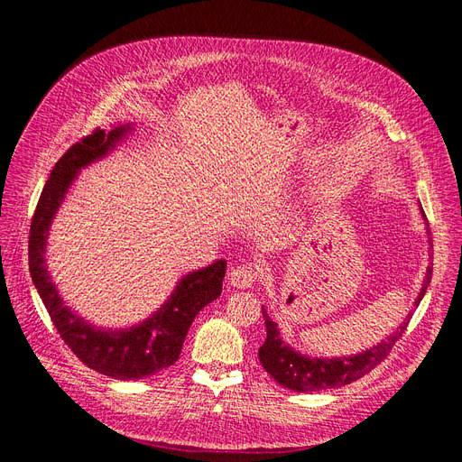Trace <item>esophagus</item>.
<instances>
[{"label":"esophagus","instance_id":"34e87169","mask_svg":"<svg viewBox=\"0 0 462 462\" xmlns=\"http://www.w3.org/2000/svg\"><path fill=\"white\" fill-rule=\"evenodd\" d=\"M260 277V268L256 263H241L230 272V284L237 288H251Z\"/></svg>","mask_w":462,"mask_h":462}]
</instances>
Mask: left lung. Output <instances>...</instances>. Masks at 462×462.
<instances>
[{
	"label": "left lung",
	"instance_id": "obj_1",
	"mask_svg": "<svg viewBox=\"0 0 462 462\" xmlns=\"http://www.w3.org/2000/svg\"><path fill=\"white\" fill-rule=\"evenodd\" d=\"M430 277H432V268L429 265L427 277L421 286V292L416 300V307L420 305V301L423 300V296L427 292ZM262 314L265 320V331H268V337H265L263 345L258 350L262 367L268 371V374H272V378L275 382H279L281 385L288 387V390H294V392L331 390V387H341V385H346L361 376H365L374 367H378L387 356H390L393 345L406 331V326L411 317V312H410L406 322H402V326L392 337H387L385 341H382L378 346H374L371 350H365V352H361L352 357L310 359V357H305V356L294 352L290 346H286L281 341L277 324L270 320L268 312L265 310H262Z\"/></svg>",
	"mask_w": 462,
	"mask_h": 462
}]
</instances>
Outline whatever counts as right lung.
<instances>
[{
    "mask_svg": "<svg viewBox=\"0 0 462 462\" xmlns=\"http://www.w3.org/2000/svg\"><path fill=\"white\" fill-rule=\"evenodd\" d=\"M127 129L116 127L108 134L101 129H93L63 153L41 192L28 244L32 279L63 343L84 365L116 380H138L174 365L194 317L221 296L226 272V262L217 260L208 268L187 275L152 319L125 331L95 329L61 303L44 268L48 228L79 170L106 155L114 143L125 136Z\"/></svg>",
    "mask_w": 462,
    "mask_h": 462,
    "instance_id": "right-lung-1",
    "label": "right lung"
}]
</instances>
